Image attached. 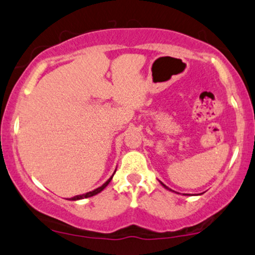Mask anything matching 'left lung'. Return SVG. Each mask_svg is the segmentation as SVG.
Instances as JSON below:
<instances>
[{"label": "left lung", "mask_w": 255, "mask_h": 255, "mask_svg": "<svg viewBox=\"0 0 255 255\" xmlns=\"http://www.w3.org/2000/svg\"><path fill=\"white\" fill-rule=\"evenodd\" d=\"M160 184H161V185H163V186H164V187H165V188H166V190H168V191H172V190H171V188H168V187H167V186H166V185H164V184H163V183H161V181H160Z\"/></svg>", "instance_id": "8db88e82"}]
</instances>
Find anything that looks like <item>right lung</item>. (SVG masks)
I'll return each mask as SVG.
<instances>
[{"instance_id":"obj_1","label":"right lung","mask_w":255,"mask_h":255,"mask_svg":"<svg viewBox=\"0 0 255 255\" xmlns=\"http://www.w3.org/2000/svg\"><path fill=\"white\" fill-rule=\"evenodd\" d=\"M116 172V171H115ZM115 172H114V174H115ZM114 174H112V176L109 178V179L105 181V183L102 185V186H99V187H97L96 188V190H94V191H90V192H87V193H84V194H81V196H75V197H72V198H70V199L69 200H81V199H84V198H90V197H92V196H96V194H98L99 192H102V191L104 190L105 187L108 186L109 185V183H110L111 181V179H112V177H114Z\"/></svg>"}]
</instances>
